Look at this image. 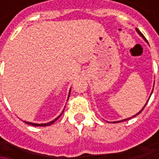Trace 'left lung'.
<instances>
[{
    "label": "left lung",
    "mask_w": 159,
    "mask_h": 159,
    "mask_svg": "<svg viewBox=\"0 0 159 159\" xmlns=\"http://www.w3.org/2000/svg\"><path fill=\"white\" fill-rule=\"evenodd\" d=\"M135 30H136V32H137V34H139V35H140V36H141V37H142V38H143V39L144 40H145V41H147V40L145 39V37H144V36H143V34H142V33H141V32H140V31L138 30L137 28H136ZM153 88H154V86H153ZM152 92H153V89H152ZM152 92H151V94H152ZM151 94H150V95H151ZM150 97H149V99H148V101L146 102V103H145V105H144V106H143V109H142V110H141V111H140L139 112L136 113L135 115H134L133 117H131V118H134V117H135V116H137L138 114H140V113H141V112H142V111H143V109H144V107L146 106V104H147V102H149V100H150ZM131 118H127V119H122V120H119V121H113L112 123H119V122H122V121H125V120H128V119H131ZM109 123H110V122H109Z\"/></svg>",
    "instance_id": "8db88e82"
}]
</instances>
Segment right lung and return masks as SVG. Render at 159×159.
Instances as JSON below:
<instances>
[{"mask_svg":"<svg viewBox=\"0 0 159 159\" xmlns=\"http://www.w3.org/2000/svg\"><path fill=\"white\" fill-rule=\"evenodd\" d=\"M70 91H69V95H68V98H69V96H70ZM68 100V99H67ZM64 111H63V112H64ZM63 112L61 113L59 116H58L57 118H56V119H54V120H52V121H50V122H48V123H44V124H37V123H33V122H28V121H24L25 124H27V125H34V126H47V125H52L54 122H56L57 120L60 117H61V115L63 114Z\"/></svg>","mask_w":159,"mask_h":159,"instance_id":"add662e5","label":"right lung"}]
</instances>
